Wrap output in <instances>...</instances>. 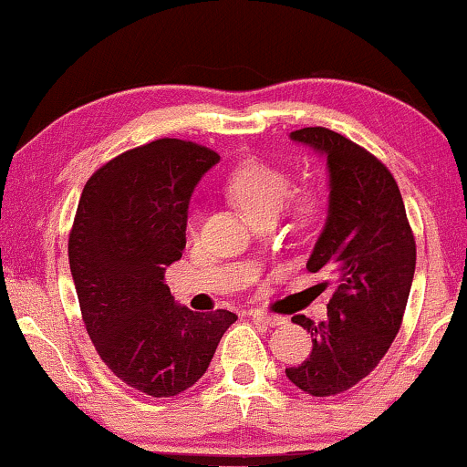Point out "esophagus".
Masks as SVG:
<instances>
[{
  "mask_svg": "<svg viewBox=\"0 0 467 467\" xmlns=\"http://www.w3.org/2000/svg\"><path fill=\"white\" fill-rule=\"evenodd\" d=\"M249 316L253 320L262 322V325H266V327H279V325H284V322H285V318H281V316L264 314V312H260V309H251Z\"/></svg>",
  "mask_w": 467,
  "mask_h": 467,
  "instance_id": "obj_1",
  "label": "esophagus"
}]
</instances>
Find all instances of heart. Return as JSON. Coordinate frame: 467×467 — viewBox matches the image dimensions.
Masks as SVG:
<instances>
[{"label": "heart", "mask_w": 467, "mask_h": 467, "mask_svg": "<svg viewBox=\"0 0 467 467\" xmlns=\"http://www.w3.org/2000/svg\"><path fill=\"white\" fill-rule=\"evenodd\" d=\"M229 192L238 201V205L253 221L266 214H277L285 205L292 192V180L285 171L277 166L262 162V160H246L234 171L229 180ZM296 210L301 216H312L316 210V199L312 194H303L298 199ZM194 227V221H192Z\"/></svg>", "instance_id": "1"}]
</instances>
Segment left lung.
Listing matches in <instances>:
<instances>
[{
  "label": "left lung",
  "instance_id": "1",
  "mask_svg": "<svg viewBox=\"0 0 467 467\" xmlns=\"http://www.w3.org/2000/svg\"><path fill=\"white\" fill-rule=\"evenodd\" d=\"M292 142L327 160L329 205L307 268L329 270L337 290L327 320L295 316L312 333V353L285 377L312 396L347 392L368 377L394 342L410 298L416 243L392 172L337 131L303 128Z\"/></svg>",
  "mask_w": 467,
  "mask_h": 467
}]
</instances>
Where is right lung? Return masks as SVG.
<instances>
[{"label": "right lung", "mask_w": 467, "mask_h": 467, "mask_svg": "<svg viewBox=\"0 0 467 467\" xmlns=\"http://www.w3.org/2000/svg\"><path fill=\"white\" fill-rule=\"evenodd\" d=\"M210 149L162 138L131 149L86 182L68 235V264L97 353L120 381L169 399L203 377L227 309L199 314L172 298L166 266L186 246L188 205L218 162Z\"/></svg>", "instance_id": "1"}]
</instances>
